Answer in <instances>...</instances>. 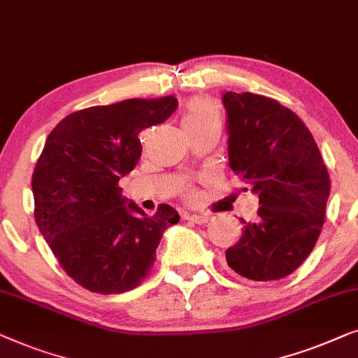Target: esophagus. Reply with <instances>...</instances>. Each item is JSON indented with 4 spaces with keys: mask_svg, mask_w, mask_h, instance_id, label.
Instances as JSON below:
<instances>
[{
    "mask_svg": "<svg viewBox=\"0 0 358 358\" xmlns=\"http://www.w3.org/2000/svg\"><path fill=\"white\" fill-rule=\"evenodd\" d=\"M186 220H189V222H194V224H206L209 220V217L204 214H188L186 215Z\"/></svg>",
    "mask_w": 358,
    "mask_h": 358,
    "instance_id": "1",
    "label": "esophagus"
}]
</instances>
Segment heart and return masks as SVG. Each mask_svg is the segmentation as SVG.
Listing matches in <instances>:
<instances>
[{"label":"heart","instance_id":"heart-1","mask_svg":"<svg viewBox=\"0 0 358 358\" xmlns=\"http://www.w3.org/2000/svg\"><path fill=\"white\" fill-rule=\"evenodd\" d=\"M181 124H183V129L186 133H191V131L220 124V117L217 108L214 107V103L210 100L194 99L186 105L183 118H181Z\"/></svg>","mask_w":358,"mask_h":358}]
</instances>
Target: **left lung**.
Listing matches in <instances>:
<instances>
[{
	"label": "left lung",
	"instance_id": "8db88e82",
	"mask_svg": "<svg viewBox=\"0 0 358 358\" xmlns=\"http://www.w3.org/2000/svg\"><path fill=\"white\" fill-rule=\"evenodd\" d=\"M222 103L229 167L259 198L258 222L240 219L241 236L225 259L241 278L278 280L315 248L329 198L328 169L305 123L278 100L224 92Z\"/></svg>",
	"mask_w": 358,
	"mask_h": 358
}]
</instances>
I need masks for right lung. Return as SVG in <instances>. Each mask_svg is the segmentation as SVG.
<instances>
[{
  "label": "right lung",
  "instance_id": "add662e5",
  "mask_svg": "<svg viewBox=\"0 0 358 358\" xmlns=\"http://www.w3.org/2000/svg\"><path fill=\"white\" fill-rule=\"evenodd\" d=\"M178 107L173 95L128 99L68 115L45 141L32 175L35 222L58 263L95 294H122L149 274L172 206L149 215L122 196L120 178L143 152L139 133Z\"/></svg>",
  "mask_w": 358,
  "mask_h": 358
}]
</instances>
